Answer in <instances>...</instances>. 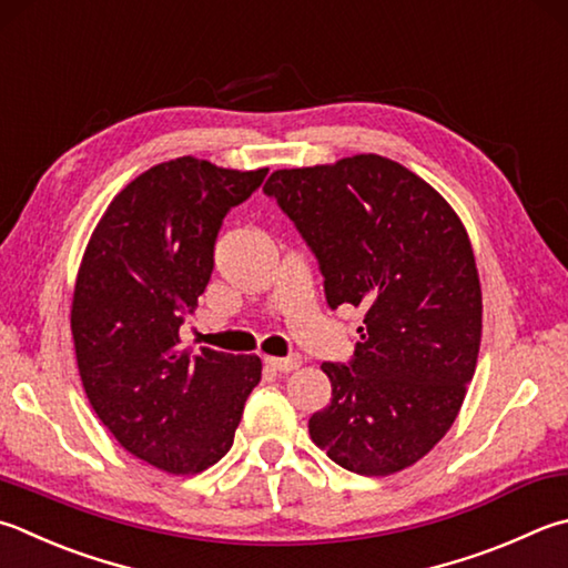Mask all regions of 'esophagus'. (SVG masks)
Masks as SVG:
<instances>
[{"instance_id":"1","label":"esophagus","mask_w":568,"mask_h":568,"mask_svg":"<svg viewBox=\"0 0 568 568\" xmlns=\"http://www.w3.org/2000/svg\"><path fill=\"white\" fill-rule=\"evenodd\" d=\"M266 366H270L272 371H280V373H292L296 371L298 366H302V356H286V358H276V356H266L264 358Z\"/></svg>"}]
</instances>
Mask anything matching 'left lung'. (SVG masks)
Masks as SVG:
<instances>
[{
    "instance_id": "8db88e82",
    "label": "left lung",
    "mask_w": 568,
    "mask_h": 568,
    "mask_svg": "<svg viewBox=\"0 0 568 568\" xmlns=\"http://www.w3.org/2000/svg\"><path fill=\"white\" fill-rule=\"evenodd\" d=\"M264 192L316 254L328 306L366 312L348 366H321L331 403L308 435L348 473H400L450 430L475 376L483 288L465 224L376 153L276 170Z\"/></svg>"
}]
</instances>
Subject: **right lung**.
<instances>
[{
    "instance_id": "1",
    "label": "right lung",
    "mask_w": 568,
    "mask_h": 568,
    "mask_svg": "<svg viewBox=\"0 0 568 568\" xmlns=\"http://www.w3.org/2000/svg\"><path fill=\"white\" fill-rule=\"evenodd\" d=\"M264 178L168 160L118 192L85 244L71 302L85 398L123 450L170 475L227 455L262 378L256 356L180 348V326L210 282L224 215Z\"/></svg>"
}]
</instances>
